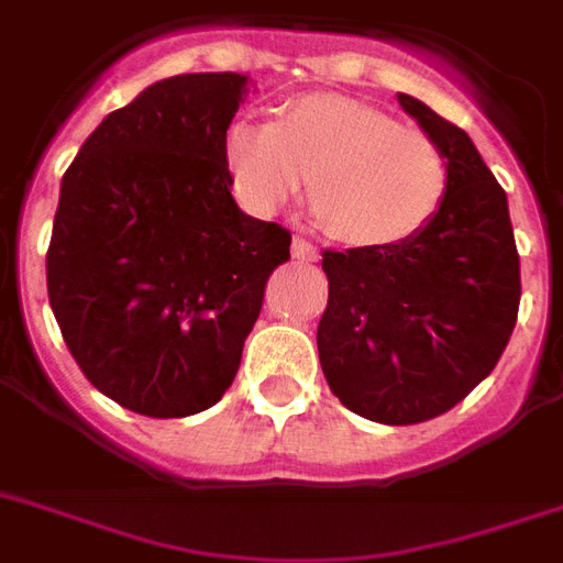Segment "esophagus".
I'll return each instance as SVG.
<instances>
[{
    "instance_id": "obj_1",
    "label": "esophagus",
    "mask_w": 563,
    "mask_h": 563,
    "mask_svg": "<svg viewBox=\"0 0 563 563\" xmlns=\"http://www.w3.org/2000/svg\"><path fill=\"white\" fill-rule=\"evenodd\" d=\"M291 254L298 256V260H307V263H316V260H318L316 245H309V242L303 236L291 239Z\"/></svg>"
}]
</instances>
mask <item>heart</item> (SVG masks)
<instances>
[{
	"label": "heart",
	"instance_id": "obj_1",
	"mask_svg": "<svg viewBox=\"0 0 563 563\" xmlns=\"http://www.w3.org/2000/svg\"><path fill=\"white\" fill-rule=\"evenodd\" d=\"M221 166L245 210L272 216L300 189L335 242L385 247L429 228L450 189L435 136L365 101L309 92L274 122L233 119L221 134Z\"/></svg>",
	"mask_w": 563,
	"mask_h": 563
}]
</instances>
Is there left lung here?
I'll use <instances>...</instances> for the list:
<instances>
[{
	"label": "left lung",
	"mask_w": 563,
	"mask_h": 563,
	"mask_svg": "<svg viewBox=\"0 0 563 563\" xmlns=\"http://www.w3.org/2000/svg\"><path fill=\"white\" fill-rule=\"evenodd\" d=\"M397 101L441 143L450 189L409 242L321 254L330 300L318 356L347 409L409 427L450 411L494 371L517 324L520 256L506 189L471 136L406 92Z\"/></svg>",
	"instance_id": "obj_1"
}]
</instances>
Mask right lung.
<instances>
[{
	"label": "right lung",
	"instance_id": "add662e5",
	"mask_svg": "<svg viewBox=\"0 0 563 563\" xmlns=\"http://www.w3.org/2000/svg\"><path fill=\"white\" fill-rule=\"evenodd\" d=\"M247 75L189 73L104 117L60 180L48 303L84 376L148 418L210 409L291 233L239 210L221 134Z\"/></svg>",
	"mask_w": 563,
	"mask_h": 563
}]
</instances>
